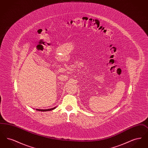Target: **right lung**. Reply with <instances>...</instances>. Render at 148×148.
<instances>
[{
  "instance_id": "add662e5",
  "label": "right lung",
  "mask_w": 148,
  "mask_h": 148,
  "mask_svg": "<svg viewBox=\"0 0 148 148\" xmlns=\"http://www.w3.org/2000/svg\"><path fill=\"white\" fill-rule=\"evenodd\" d=\"M56 108V106L53 108H50V109H36V110H38V111H40V112H47V111L53 110H54Z\"/></svg>"
}]
</instances>
